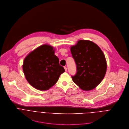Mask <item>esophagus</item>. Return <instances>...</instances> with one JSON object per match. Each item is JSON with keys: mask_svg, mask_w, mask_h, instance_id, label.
<instances>
[{"mask_svg": "<svg viewBox=\"0 0 129 129\" xmlns=\"http://www.w3.org/2000/svg\"><path fill=\"white\" fill-rule=\"evenodd\" d=\"M64 69H65V70L66 71L67 70V67H66V66H64Z\"/></svg>", "mask_w": 129, "mask_h": 129, "instance_id": "obj_1", "label": "esophagus"}]
</instances>
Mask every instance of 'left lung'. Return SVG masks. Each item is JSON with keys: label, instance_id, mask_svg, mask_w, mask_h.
I'll list each match as a JSON object with an SVG mask.
<instances>
[{"label": "left lung", "instance_id": "obj_1", "mask_svg": "<svg viewBox=\"0 0 129 129\" xmlns=\"http://www.w3.org/2000/svg\"><path fill=\"white\" fill-rule=\"evenodd\" d=\"M77 65L73 82L84 91L94 89L103 80L107 70V61L100 47L89 40H80L70 47Z\"/></svg>", "mask_w": 129, "mask_h": 129}]
</instances>
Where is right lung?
I'll return each mask as SVG.
<instances>
[{
    "instance_id": "1",
    "label": "right lung",
    "mask_w": 129,
    "mask_h": 129,
    "mask_svg": "<svg viewBox=\"0 0 129 129\" xmlns=\"http://www.w3.org/2000/svg\"><path fill=\"white\" fill-rule=\"evenodd\" d=\"M55 49L48 44L42 45L29 52L22 65L25 77L35 88L44 91L56 84L65 71L54 54Z\"/></svg>"
}]
</instances>
